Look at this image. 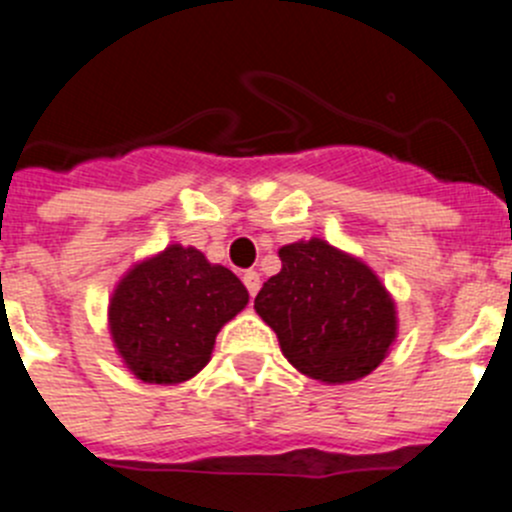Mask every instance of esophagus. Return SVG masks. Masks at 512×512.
Instances as JSON below:
<instances>
[{"label":"esophagus","instance_id":"1","mask_svg":"<svg viewBox=\"0 0 512 512\" xmlns=\"http://www.w3.org/2000/svg\"><path fill=\"white\" fill-rule=\"evenodd\" d=\"M242 283H245L250 298H255L257 290H260V275H257L255 270H245V275H242Z\"/></svg>","mask_w":512,"mask_h":512}]
</instances>
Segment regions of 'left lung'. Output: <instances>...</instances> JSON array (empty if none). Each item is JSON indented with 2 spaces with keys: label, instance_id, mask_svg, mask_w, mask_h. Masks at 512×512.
<instances>
[{
  "label": "left lung",
  "instance_id": "left-lung-1",
  "mask_svg": "<svg viewBox=\"0 0 512 512\" xmlns=\"http://www.w3.org/2000/svg\"><path fill=\"white\" fill-rule=\"evenodd\" d=\"M280 260L255 310L278 333L285 358L326 384L369 376L396 338L394 300L379 278L318 237L285 245Z\"/></svg>",
  "mask_w": 512,
  "mask_h": 512
}]
</instances>
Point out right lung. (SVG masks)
Listing matches in <instances>:
<instances>
[{"label": "right lung", "mask_w": 512, "mask_h": 512, "mask_svg": "<svg viewBox=\"0 0 512 512\" xmlns=\"http://www.w3.org/2000/svg\"><path fill=\"white\" fill-rule=\"evenodd\" d=\"M232 270L171 245L133 267L111 298L113 343L146 384H181L207 366L219 328L247 305Z\"/></svg>", "instance_id": "1"}]
</instances>
